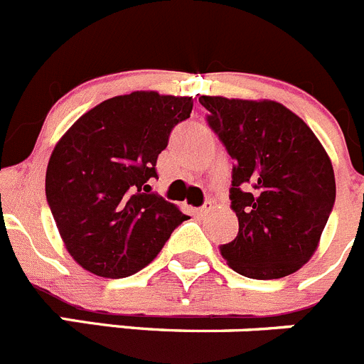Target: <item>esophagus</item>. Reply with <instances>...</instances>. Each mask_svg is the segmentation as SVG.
I'll list each match as a JSON object with an SVG mask.
<instances>
[{
	"label": "esophagus",
	"mask_w": 364,
	"mask_h": 364,
	"mask_svg": "<svg viewBox=\"0 0 364 364\" xmlns=\"http://www.w3.org/2000/svg\"><path fill=\"white\" fill-rule=\"evenodd\" d=\"M212 210V203H205V205L201 206V208H192V213L193 215H206V213Z\"/></svg>",
	"instance_id": "1"
}]
</instances>
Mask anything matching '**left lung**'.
<instances>
[{
	"mask_svg": "<svg viewBox=\"0 0 364 364\" xmlns=\"http://www.w3.org/2000/svg\"><path fill=\"white\" fill-rule=\"evenodd\" d=\"M208 124L235 161V240L220 246L233 271L287 277L311 260L336 201L332 161L307 124L274 100L199 97Z\"/></svg>",
	"mask_w": 364,
	"mask_h": 364,
	"instance_id": "1",
	"label": "left lung"
}]
</instances>
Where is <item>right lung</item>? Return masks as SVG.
Returning <instances> with one entry per match:
<instances>
[{
	"label": "right lung",
	"mask_w": 364,
	"mask_h": 364,
	"mask_svg": "<svg viewBox=\"0 0 364 364\" xmlns=\"http://www.w3.org/2000/svg\"><path fill=\"white\" fill-rule=\"evenodd\" d=\"M192 97L132 91L107 98L63 134L46 168V199L64 246L82 269L124 278L156 259L188 217L151 193L156 159Z\"/></svg>",
	"instance_id": "right-lung-1"
}]
</instances>
